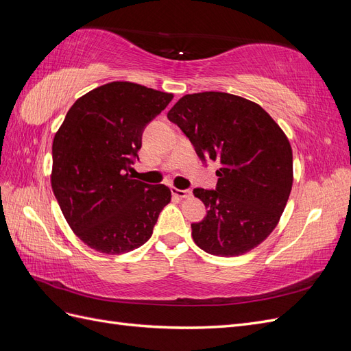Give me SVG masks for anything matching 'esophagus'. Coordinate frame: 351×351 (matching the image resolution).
I'll use <instances>...</instances> for the list:
<instances>
[{
	"label": "esophagus",
	"instance_id": "1",
	"mask_svg": "<svg viewBox=\"0 0 351 351\" xmlns=\"http://www.w3.org/2000/svg\"><path fill=\"white\" fill-rule=\"evenodd\" d=\"M171 192H173V195H176L177 197H182V199H186V197H190V196H192V190H190V189L180 190V189L173 187Z\"/></svg>",
	"mask_w": 351,
	"mask_h": 351
}]
</instances>
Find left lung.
I'll list each match as a JSON object with an SVG mask.
<instances>
[{
    "instance_id": "left-lung-1",
    "label": "left lung",
    "mask_w": 351,
    "mask_h": 351,
    "mask_svg": "<svg viewBox=\"0 0 351 351\" xmlns=\"http://www.w3.org/2000/svg\"><path fill=\"white\" fill-rule=\"evenodd\" d=\"M206 164H219L215 190L195 189L206 217L192 224L197 246L239 256L277 227L293 186L289 139L261 105L226 92L184 95L167 114Z\"/></svg>"
}]
</instances>
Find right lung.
Wrapping results in <instances>:
<instances>
[{
  "mask_svg": "<svg viewBox=\"0 0 351 351\" xmlns=\"http://www.w3.org/2000/svg\"><path fill=\"white\" fill-rule=\"evenodd\" d=\"M171 99L173 93L111 82L74 102L56 133L51 186L70 228L89 247L120 254L151 239L171 190L129 171L145 127Z\"/></svg>",
  "mask_w": 351,
  "mask_h": 351,
  "instance_id": "1",
  "label": "right lung"
}]
</instances>
